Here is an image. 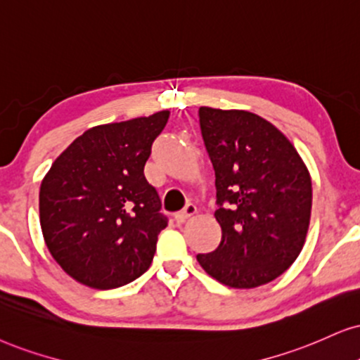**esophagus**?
Returning a JSON list of instances; mask_svg holds the SVG:
<instances>
[{
	"mask_svg": "<svg viewBox=\"0 0 360 360\" xmlns=\"http://www.w3.org/2000/svg\"><path fill=\"white\" fill-rule=\"evenodd\" d=\"M195 212H198V207H195L194 204H188V206H186L183 211L174 214V219L177 222H186L188 219H191V217H193Z\"/></svg>",
	"mask_w": 360,
	"mask_h": 360,
	"instance_id": "1",
	"label": "esophagus"
}]
</instances>
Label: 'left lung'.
Wrapping results in <instances>:
<instances>
[{"instance_id":"1","label":"left lung","mask_w":360,"mask_h":360,"mask_svg":"<svg viewBox=\"0 0 360 360\" xmlns=\"http://www.w3.org/2000/svg\"><path fill=\"white\" fill-rule=\"evenodd\" d=\"M202 139L216 174V251L198 254L209 276L234 289L267 284L306 244L311 174L272 122L244 109L199 108Z\"/></svg>"}]
</instances>
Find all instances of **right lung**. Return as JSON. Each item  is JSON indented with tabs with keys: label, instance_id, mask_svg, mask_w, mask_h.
I'll list each match as a JSON object with an SVG mask.
<instances>
[{
	"label": "right lung",
	"instance_id": "obj_1",
	"mask_svg": "<svg viewBox=\"0 0 360 360\" xmlns=\"http://www.w3.org/2000/svg\"><path fill=\"white\" fill-rule=\"evenodd\" d=\"M167 120L165 109L89 127L41 181L39 222L48 251L88 288H121L151 266L167 222L144 165Z\"/></svg>",
	"mask_w": 360,
	"mask_h": 360
}]
</instances>
